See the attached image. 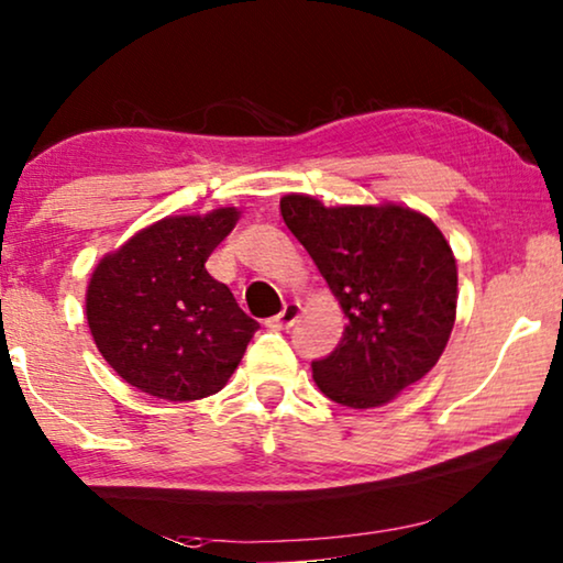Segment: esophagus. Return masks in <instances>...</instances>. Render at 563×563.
I'll use <instances>...</instances> for the list:
<instances>
[{
	"mask_svg": "<svg viewBox=\"0 0 563 563\" xmlns=\"http://www.w3.org/2000/svg\"><path fill=\"white\" fill-rule=\"evenodd\" d=\"M300 316V303H285L283 311L278 316H273V319H267V327L275 329V331H283V329H290L292 323L298 321Z\"/></svg>",
	"mask_w": 563,
	"mask_h": 563,
	"instance_id": "obj_1",
	"label": "esophagus"
}]
</instances>
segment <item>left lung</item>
<instances>
[{
	"label": "left lung",
	"instance_id": "obj_1",
	"mask_svg": "<svg viewBox=\"0 0 563 563\" xmlns=\"http://www.w3.org/2000/svg\"><path fill=\"white\" fill-rule=\"evenodd\" d=\"M280 213L342 303L346 329L311 362L321 393L375 408L429 375L456 316V260L439 227L406 206H336L283 196Z\"/></svg>",
	"mask_w": 563,
	"mask_h": 563
}]
</instances>
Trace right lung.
I'll use <instances>...</instances> for the list:
<instances>
[{"label":"right lung","instance_id":"1","mask_svg":"<svg viewBox=\"0 0 563 563\" xmlns=\"http://www.w3.org/2000/svg\"><path fill=\"white\" fill-rule=\"evenodd\" d=\"M240 211L170 217L107 255L86 290V319L101 357L124 383L184 402L219 393L260 329L213 280L206 260Z\"/></svg>","mask_w":563,"mask_h":563}]
</instances>
